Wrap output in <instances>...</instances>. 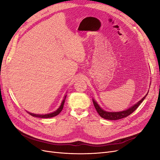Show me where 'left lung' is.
<instances>
[{"mask_svg":"<svg viewBox=\"0 0 160 160\" xmlns=\"http://www.w3.org/2000/svg\"><path fill=\"white\" fill-rule=\"evenodd\" d=\"M147 95L148 93L145 95L141 100L138 101L136 104H135L133 106H132V108H130L127 110L120 111V112H108V111H105L103 109H101L99 107V105L97 103V102L94 99H93V103L96 111H98V113L101 118H103L105 119H109V120H118V119L126 118L130 114H132L133 111H135V109L139 107V105L142 103V101L145 99V98H146Z\"/></svg>","mask_w":160,"mask_h":160,"instance_id":"obj_1","label":"left lung"}]
</instances>
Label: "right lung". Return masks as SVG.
<instances>
[{
  "label": "right lung",
  "instance_id": "1",
  "mask_svg": "<svg viewBox=\"0 0 160 160\" xmlns=\"http://www.w3.org/2000/svg\"><path fill=\"white\" fill-rule=\"evenodd\" d=\"M66 97H65V99L62 100L61 105L59 107V108L58 109L57 111H55V112L51 113H49V114H45V115H38V114H34V113H28L31 115L33 116V117H36V118H52V117H55V116L57 115L58 114H59L61 113V111H62V108H63V105L65 103V98Z\"/></svg>",
  "mask_w": 160,
  "mask_h": 160
}]
</instances>
